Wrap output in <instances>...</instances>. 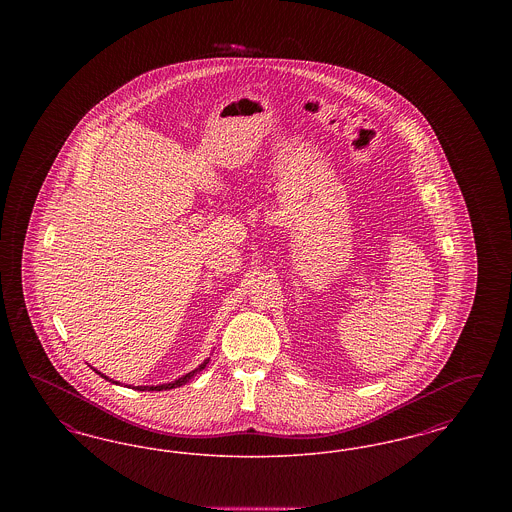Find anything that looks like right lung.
Here are the masks:
<instances>
[{
	"label": "right lung",
	"mask_w": 512,
	"mask_h": 512,
	"mask_svg": "<svg viewBox=\"0 0 512 512\" xmlns=\"http://www.w3.org/2000/svg\"><path fill=\"white\" fill-rule=\"evenodd\" d=\"M207 363H209V359H207V361H205V363H203V365L199 366V368H195L194 372H190V374H186V376H182V378H178V380H176V382H172V384H163V386H151V388H149V386H136V388H134V390H138V391H163V390H172V388H180V386H184V384H188V382H190V380H192V378H194V374H197V372H199V370H203V368H205V366H207ZM99 376H101V378H105V380H109V378H107V376H103V374H101V372H98ZM109 382H111V380H109ZM113 384H117V382H113Z\"/></svg>",
	"instance_id": "1"
}]
</instances>
